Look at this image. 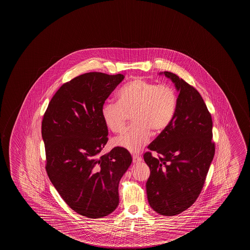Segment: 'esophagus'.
<instances>
[{
  "label": "esophagus",
  "instance_id": "esophagus-1",
  "mask_svg": "<svg viewBox=\"0 0 250 250\" xmlns=\"http://www.w3.org/2000/svg\"><path fill=\"white\" fill-rule=\"evenodd\" d=\"M132 161H133V163H138V162L142 161V158L138 154H133L132 155Z\"/></svg>",
  "mask_w": 250,
  "mask_h": 250
}]
</instances>
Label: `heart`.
Instances as JSON below:
<instances>
[{"instance_id": "1", "label": "heart", "mask_w": 250, "mask_h": 250, "mask_svg": "<svg viewBox=\"0 0 250 250\" xmlns=\"http://www.w3.org/2000/svg\"><path fill=\"white\" fill-rule=\"evenodd\" d=\"M177 103L176 92L171 86L135 78L119 90L118 103L107 102L103 105V119L112 132L118 133L131 115L133 123L113 139V144L128 151H138L147 143L151 131L160 133L170 125Z\"/></svg>"}]
</instances>
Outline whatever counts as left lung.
<instances>
[{"label":"left lung","mask_w":250,"mask_h":250,"mask_svg":"<svg viewBox=\"0 0 250 250\" xmlns=\"http://www.w3.org/2000/svg\"><path fill=\"white\" fill-rule=\"evenodd\" d=\"M180 91L170 125L148 146L144 160L150 168L146 181L149 204L172 216L192 206L203 188L215 151L213 121L199 91L175 74L165 71ZM155 150L159 158L153 157Z\"/></svg>","instance_id":"1"}]
</instances>
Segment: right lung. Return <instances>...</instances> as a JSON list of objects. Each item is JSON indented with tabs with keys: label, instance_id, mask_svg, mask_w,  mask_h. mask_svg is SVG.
<instances>
[{
	"label": "right lung",
	"instance_id": "1",
	"mask_svg": "<svg viewBox=\"0 0 250 250\" xmlns=\"http://www.w3.org/2000/svg\"><path fill=\"white\" fill-rule=\"evenodd\" d=\"M124 78L102 72L74 78L55 93L42 121L49 180L70 208L91 219L118 207L119 180L132 161L122 147L99 156L108 141L102 107Z\"/></svg>",
	"mask_w": 250,
	"mask_h": 250
}]
</instances>
